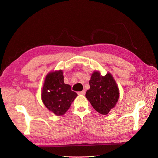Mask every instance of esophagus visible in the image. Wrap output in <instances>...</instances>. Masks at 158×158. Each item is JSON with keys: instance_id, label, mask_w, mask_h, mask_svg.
I'll return each mask as SVG.
<instances>
[{"instance_id": "1", "label": "esophagus", "mask_w": 158, "mask_h": 158, "mask_svg": "<svg viewBox=\"0 0 158 158\" xmlns=\"http://www.w3.org/2000/svg\"><path fill=\"white\" fill-rule=\"evenodd\" d=\"M85 92L84 90L82 91V92H78V94H79V95H85Z\"/></svg>"}]
</instances>
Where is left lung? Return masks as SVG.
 Wrapping results in <instances>:
<instances>
[{
  "instance_id": "8db88e82",
  "label": "left lung",
  "mask_w": 158,
  "mask_h": 158,
  "mask_svg": "<svg viewBox=\"0 0 158 158\" xmlns=\"http://www.w3.org/2000/svg\"><path fill=\"white\" fill-rule=\"evenodd\" d=\"M89 89L85 93V98L94 109L102 114H107L114 107L119 97V91L112 75L107 73L101 76L95 71L91 76Z\"/></svg>"
}]
</instances>
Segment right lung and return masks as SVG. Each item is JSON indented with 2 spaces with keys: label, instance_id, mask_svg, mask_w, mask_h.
<instances>
[{
  "label": "right lung",
  "instance_id": "add662e5",
  "mask_svg": "<svg viewBox=\"0 0 158 158\" xmlns=\"http://www.w3.org/2000/svg\"><path fill=\"white\" fill-rule=\"evenodd\" d=\"M77 95L70 85L64 83L62 70L51 72L46 76L41 99L45 107L56 115H63L67 111Z\"/></svg>",
  "mask_w": 158,
  "mask_h": 158
}]
</instances>
